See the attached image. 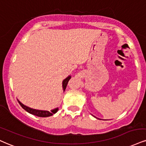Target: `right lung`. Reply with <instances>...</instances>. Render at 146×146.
Instances as JSON below:
<instances>
[{
    "mask_svg": "<svg viewBox=\"0 0 146 146\" xmlns=\"http://www.w3.org/2000/svg\"><path fill=\"white\" fill-rule=\"evenodd\" d=\"M71 76H68L67 78H66V79H64V80H63L62 88H63V91H64V90H65L66 86H67L68 81H69V80L71 79ZM17 101H18V103H20L21 107H22V108L24 109V110H26V111L29 112V113H30L33 114V115H36V116H38V117H49V116H51V115H52L53 114L56 113V112L58 111V108L54 109V110H51L50 111H43V110H35V109H32L31 108H29V107L26 106V105L22 104V103H21V102L19 101V100H17Z\"/></svg>",
    "mask_w": 146,
    "mask_h": 146,
    "instance_id": "right-lung-1",
    "label": "right lung"
}]
</instances>
